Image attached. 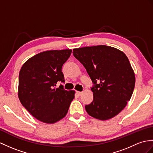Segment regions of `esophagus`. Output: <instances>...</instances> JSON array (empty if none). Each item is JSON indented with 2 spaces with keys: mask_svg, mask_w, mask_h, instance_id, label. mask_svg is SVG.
Here are the masks:
<instances>
[{
  "mask_svg": "<svg viewBox=\"0 0 153 153\" xmlns=\"http://www.w3.org/2000/svg\"><path fill=\"white\" fill-rule=\"evenodd\" d=\"M76 93L78 94V95H81L83 93V92H81V91H76Z\"/></svg>",
  "mask_w": 153,
  "mask_h": 153,
  "instance_id": "obj_1",
  "label": "esophagus"
}]
</instances>
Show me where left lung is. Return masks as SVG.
<instances>
[{"label":"left lung","mask_w":153,"mask_h":153,"mask_svg":"<svg viewBox=\"0 0 153 153\" xmlns=\"http://www.w3.org/2000/svg\"><path fill=\"white\" fill-rule=\"evenodd\" d=\"M73 54L94 84L91 88L93 100L85 105L88 114L102 120L118 115L130 100L136 82L126 55L104 45L74 49Z\"/></svg>","instance_id":"obj_1"}]
</instances>
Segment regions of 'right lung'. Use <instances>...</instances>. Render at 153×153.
Wrapping results in <instances>:
<instances>
[{
    "label": "right lung",
    "mask_w": 153,
    "mask_h": 153,
    "mask_svg": "<svg viewBox=\"0 0 153 153\" xmlns=\"http://www.w3.org/2000/svg\"><path fill=\"white\" fill-rule=\"evenodd\" d=\"M72 49L41 52L28 59L19 75L18 97L25 109L36 119L53 124L65 117L75 91L56 88L58 81L65 82L62 66Z\"/></svg>",
    "instance_id": "add662e5"
}]
</instances>
